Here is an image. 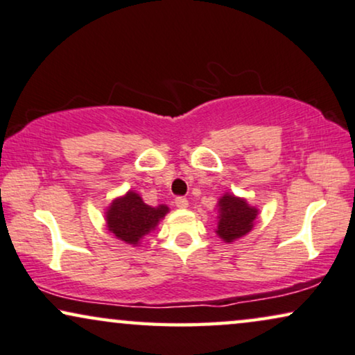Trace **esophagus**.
Here are the masks:
<instances>
[{"label":"esophagus","instance_id":"esophagus-1","mask_svg":"<svg viewBox=\"0 0 355 355\" xmlns=\"http://www.w3.org/2000/svg\"><path fill=\"white\" fill-rule=\"evenodd\" d=\"M175 206L180 207V209H185V207H188V200H187V198H183V196L175 198Z\"/></svg>","mask_w":355,"mask_h":355}]
</instances>
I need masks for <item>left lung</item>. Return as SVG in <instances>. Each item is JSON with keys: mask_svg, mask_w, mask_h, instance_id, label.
Returning <instances> with one entry per match:
<instances>
[{"mask_svg": "<svg viewBox=\"0 0 355 355\" xmlns=\"http://www.w3.org/2000/svg\"><path fill=\"white\" fill-rule=\"evenodd\" d=\"M217 206H219V222H217L216 232L224 242H234L253 229L258 209L250 206L243 198L224 195Z\"/></svg>", "mask_w": 355, "mask_h": 355, "instance_id": "1", "label": "left lung"}]
</instances>
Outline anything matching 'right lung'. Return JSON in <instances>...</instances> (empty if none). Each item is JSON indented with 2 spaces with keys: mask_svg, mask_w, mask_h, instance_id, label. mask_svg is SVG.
Segmentation results:
<instances>
[{
  "mask_svg": "<svg viewBox=\"0 0 355 355\" xmlns=\"http://www.w3.org/2000/svg\"><path fill=\"white\" fill-rule=\"evenodd\" d=\"M168 207L148 206L138 193L128 191L125 196L112 201L105 212L108 230L121 242L138 245L144 235L155 229L160 219H164Z\"/></svg>",
  "mask_w": 355,
  "mask_h": 355,
  "instance_id": "1",
  "label": "right lung"
}]
</instances>
